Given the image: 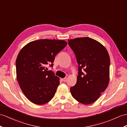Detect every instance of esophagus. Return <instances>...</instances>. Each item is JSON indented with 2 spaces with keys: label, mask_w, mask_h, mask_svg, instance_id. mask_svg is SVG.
Returning <instances> with one entry per match:
<instances>
[{
  "label": "esophagus",
  "mask_w": 127,
  "mask_h": 127,
  "mask_svg": "<svg viewBox=\"0 0 127 127\" xmlns=\"http://www.w3.org/2000/svg\"><path fill=\"white\" fill-rule=\"evenodd\" d=\"M62 80H63V81L64 82H66V81H67V79L66 78H64V79H63Z\"/></svg>",
  "instance_id": "obj_1"
}]
</instances>
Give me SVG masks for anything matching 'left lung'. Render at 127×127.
Segmentation results:
<instances>
[{
    "instance_id": "obj_1",
    "label": "left lung",
    "mask_w": 127,
    "mask_h": 127,
    "mask_svg": "<svg viewBox=\"0 0 127 127\" xmlns=\"http://www.w3.org/2000/svg\"><path fill=\"white\" fill-rule=\"evenodd\" d=\"M68 41L79 66L76 85L70 88L71 94L80 103L91 104L99 98L109 84V54L100 42L88 37Z\"/></svg>"
}]
</instances>
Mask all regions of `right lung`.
<instances>
[{
	"mask_svg": "<svg viewBox=\"0 0 127 127\" xmlns=\"http://www.w3.org/2000/svg\"><path fill=\"white\" fill-rule=\"evenodd\" d=\"M64 40L40 39L28 43L16 59L17 81L25 96L32 103L44 104L54 97L60 79L46 68L66 47Z\"/></svg>",
	"mask_w": 127,
	"mask_h": 127,
	"instance_id": "1",
	"label": "right lung"
}]
</instances>
